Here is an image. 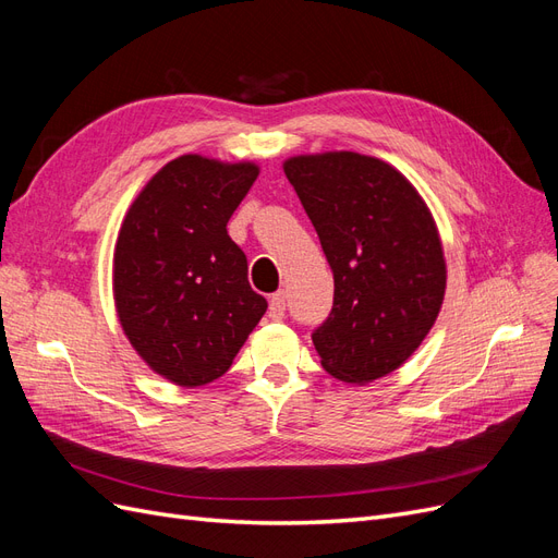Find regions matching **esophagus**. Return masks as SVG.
<instances>
[{
  "label": "esophagus",
  "instance_id": "obj_1",
  "mask_svg": "<svg viewBox=\"0 0 558 558\" xmlns=\"http://www.w3.org/2000/svg\"><path fill=\"white\" fill-rule=\"evenodd\" d=\"M283 314H286V293L279 291V293L269 298V316L283 318Z\"/></svg>",
  "mask_w": 558,
  "mask_h": 558
}]
</instances>
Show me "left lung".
I'll list each match as a JSON object with an SVG mask.
<instances>
[{
	"label": "left lung",
	"mask_w": 558,
	"mask_h": 558,
	"mask_svg": "<svg viewBox=\"0 0 558 558\" xmlns=\"http://www.w3.org/2000/svg\"><path fill=\"white\" fill-rule=\"evenodd\" d=\"M283 172L335 279L332 310L312 332L320 365L349 384L393 373L445 298V253L426 202L391 165L351 150L298 156Z\"/></svg>",
	"instance_id": "1"
}]
</instances>
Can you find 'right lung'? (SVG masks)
Returning a JSON list of instances; mask_svg holds the SVG:
<instances>
[{"label": "right lung", "instance_id": "obj_1", "mask_svg": "<svg viewBox=\"0 0 558 558\" xmlns=\"http://www.w3.org/2000/svg\"><path fill=\"white\" fill-rule=\"evenodd\" d=\"M256 177L251 162L181 156L146 183L118 234V318L140 356L179 386L226 375L267 310L226 228Z\"/></svg>", "mask_w": 558, "mask_h": 558}]
</instances>
